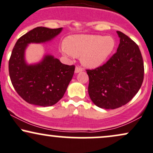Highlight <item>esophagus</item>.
Masks as SVG:
<instances>
[{
  "label": "esophagus",
  "mask_w": 153,
  "mask_h": 153,
  "mask_svg": "<svg viewBox=\"0 0 153 153\" xmlns=\"http://www.w3.org/2000/svg\"><path fill=\"white\" fill-rule=\"evenodd\" d=\"M82 71V69L80 67H76L75 69V73H80V72Z\"/></svg>",
  "instance_id": "obj_1"
}]
</instances>
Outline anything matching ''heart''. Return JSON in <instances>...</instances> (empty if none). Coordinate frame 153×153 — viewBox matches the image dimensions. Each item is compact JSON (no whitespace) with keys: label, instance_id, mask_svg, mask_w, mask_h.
Listing matches in <instances>:
<instances>
[{"label":"heart","instance_id":"heart-1","mask_svg":"<svg viewBox=\"0 0 153 153\" xmlns=\"http://www.w3.org/2000/svg\"><path fill=\"white\" fill-rule=\"evenodd\" d=\"M65 48L60 52L66 56H80L85 67L96 68L106 61L115 48L116 43L112 36L100 35H74L63 41Z\"/></svg>","mask_w":153,"mask_h":153}]
</instances>
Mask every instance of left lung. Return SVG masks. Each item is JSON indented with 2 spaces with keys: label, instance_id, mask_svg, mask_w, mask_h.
Returning <instances> with one entry per match:
<instances>
[{
  "label": "left lung",
  "instance_id": "obj_1",
  "mask_svg": "<svg viewBox=\"0 0 153 153\" xmlns=\"http://www.w3.org/2000/svg\"><path fill=\"white\" fill-rule=\"evenodd\" d=\"M117 33V52L103 65L87 71L88 94L95 105L103 109H116L128 103L139 91L144 78L138 45L123 33Z\"/></svg>",
  "mask_w": 153,
  "mask_h": 153
}]
</instances>
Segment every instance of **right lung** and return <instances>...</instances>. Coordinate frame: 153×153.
Listing matches in <instances>:
<instances>
[{"label":"right lung","instance_id":"1","mask_svg":"<svg viewBox=\"0 0 153 153\" xmlns=\"http://www.w3.org/2000/svg\"><path fill=\"white\" fill-rule=\"evenodd\" d=\"M62 30V27H37L21 36L13 49L8 63L10 80L18 94L28 103L42 107L56 104L73 78L75 66L62 64L52 55H44L33 64L25 60L29 44L51 41Z\"/></svg>","mask_w":153,"mask_h":153}]
</instances>
